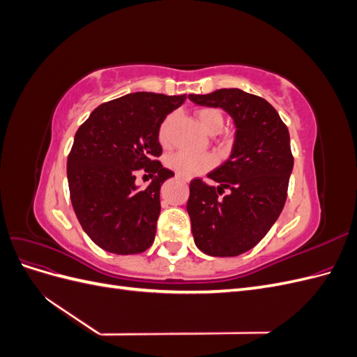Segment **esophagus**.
<instances>
[{"instance_id":"1","label":"esophagus","mask_w":357,"mask_h":357,"mask_svg":"<svg viewBox=\"0 0 357 357\" xmlns=\"http://www.w3.org/2000/svg\"><path fill=\"white\" fill-rule=\"evenodd\" d=\"M177 178L183 180V181H185V183H189V178H185V177H180V176H177Z\"/></svg>"}]
</instances>
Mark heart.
<instances>
[{
  "mask_svg": "<svg viewBox=\"0 0 357 357\" xmlns=\"http://www.w3.org/2000/svg\"><path fill=\"white\" fill-rule=\"evenodd\" d=\"M197 117L199 125L204 128V131H207L211 135L219 134L223 129L225 117L218 109H201L197 112ZM172 121H174V114H169L159 126L158 139L160 146L164 147L169 144V131ZM167 165L168 168L177 172L180 177L190 178L213 168L214 158L207 153H193L189 152V150H178V152L167 158Z\"/></svg>",
  "mask_w": 357,
  "mask_h": 357,
  "instance_id": "b5f03b06",
  "label": "heart"
}]
</instances>
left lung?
Returning <instances> with one entry per match:
<instances>
[{
	"instance_id": "8db88e82",
	"label": "left lung",
	"mask_w": 357,
	"mask_h": 357,
	"mask_svg": "<svg viewBox=\"0 0 357 357\" xmlns=\"http://www.w3.org/2000/svg\"><path fill=\"white\" fill-rule=\"evenodd\" d=\"M188 98L228 113L235 138L228 160L208 177L190 181L188 213L197 247L210 256L231 257L253 248L278 219L294 169L287 126L274 107L241 89H219ZM228 196L220 195L226 189Z\"/></svg>"
}]
</instances>
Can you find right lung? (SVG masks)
<instances>
[{"mask_svg": "<svg viewBox=\"0 0 357 357\" xmlns=\"http://www.w3.org/2000/svg\"><path fill=\"white\" fill-rule=\"evenodd\" d=\"M186 95L128 93L104 102L74 135L67 162L71 204L83 231L102 250L143 253L153 244L159 192L174 172L162 167L158 131ZM155 175L144 190L136 171Z\"/></svg>", "mask_w": 357, "mask_h": 357, "instance_id": "1", "label": "right lung"}]
</instances>
